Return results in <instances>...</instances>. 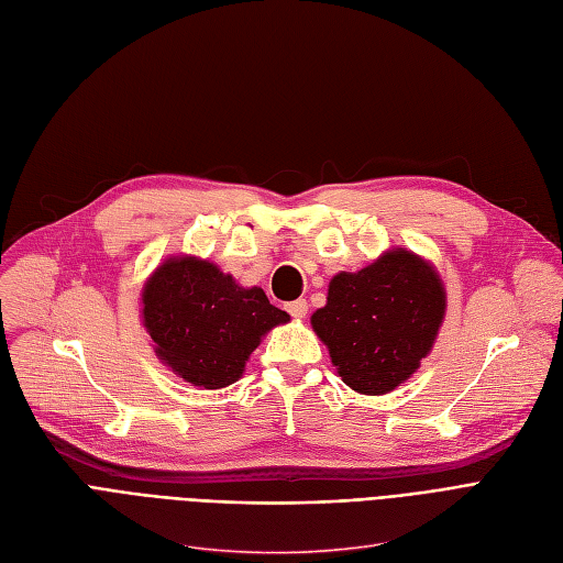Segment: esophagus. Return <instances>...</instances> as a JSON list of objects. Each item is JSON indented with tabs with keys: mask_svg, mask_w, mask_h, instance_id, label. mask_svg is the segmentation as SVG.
<instances>
[{
	"mask_svg": "<svg viewBox=\"0 0 563 563\" xmlns=\"http://www.w3.org/2000/svg\"><path fill=\"white\" fill-rule=\"evenodd\" d=\"M287 313L292 316V318H297V320L306 318V313H308V303H306V299H297V301H292V303H287Z\"/></svg>",
	"mask_w": 563,
	"mask_h": 563,
	"instance_id": "esophagus-1",
	"label": "esophagus"
}]
</instances>
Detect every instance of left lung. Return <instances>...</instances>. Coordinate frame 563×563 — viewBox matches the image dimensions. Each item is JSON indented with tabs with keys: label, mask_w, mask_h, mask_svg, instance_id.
<instances>
[{
	"label": "left lung",
	"mask_w": 563,
	"mask_h": 563,
	"mask_svg": "<svg viewBox=\"0 0 563 563\" xmlns=\"http://www.w3.org/2000/svg\"><path fill=\"white\" fill-rule=\"evenodd\" d=\"M445 287L420 255L391 247L357 274L329 283L313 324L341 380L360 394H387L429 355L445 318Z\"/></svg>",
	"instance_id": "1"
}]
</instances>
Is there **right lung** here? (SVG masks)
<instances>
[{
	"mask_svg": "<svg viewBox=\"0 0 563 563\" xmlns=\"http://www.w3.org/2000/svg\"><path fill=\"white\" fill-rule=\"evenodd\" d=\"M141 303L157 360L199 389L236 383L266 331L289 322L262 287H241L213 262L187 255L155 268Z\"/></svg>",
	"mask_w": 563,
	"mask_h": 563,
	"instance_id": "1",
	"label": "right lung"
}]
</instances>
